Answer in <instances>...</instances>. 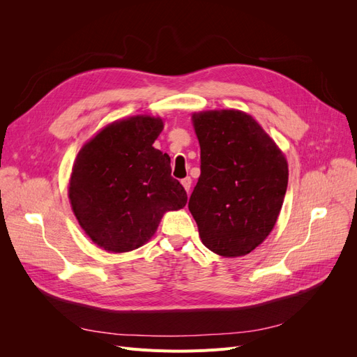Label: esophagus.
I'll return each mask as SVG.
<instances>
[{"instance_id":"34e87169","label":"esophagus","mask_w":357,"mask_h":357,"mask_svg":"<svg viewBox=\"0 0 357 357\" xmlns=\"http://www.w3.org/2000/svg\"><path fill=\"white\" fill-rule=\"evenodd\" d=\"M181 185H183V188L186 189V192L189 193V192H190V186H192V178H190V177L183 178V180H181Z\"/></svg>"}]
</instances>
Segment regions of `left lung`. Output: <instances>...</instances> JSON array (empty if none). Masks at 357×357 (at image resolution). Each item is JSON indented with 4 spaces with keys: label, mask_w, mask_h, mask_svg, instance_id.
Here are the masks:
<instances>
[{
    "label": "left lung",
    "mask_w": 357,
    "mask_h": 357,
    "mask_svg": "<svg viewBox=\"0 0 357 357\" xmlns=\"http://www.w3.org/2000/svg\"><path fill=\"white\" fill-rule=\"evenodd\" d=\"M201 176L189 199L202 244L225 257L248 255L273 231L287 189L282 150L240 110L192 114Z\"/></svg>",
    "instance_id": "1"
}]
</instances>
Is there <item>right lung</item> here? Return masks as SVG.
Masks as SVG:
<instances>
[{
  "instance_id": "1",
  "label": "right lung",
  "mask_w": 357,
  "mask_h": 357,
  "mask_svg": "<svg viewBox=\"0 0 357 357\" xmlns=\"http://www.w3.org/2000/svg\"><path fill=\"white\" fill-rule=\"evenodd\" d=\"M160 117L134 116L107 125L75 158L68 197L86 235L112 253L131 252L156 232L167 211L186 205L171 177V159L153 147Z\"/></svg>"
}]
</instances>
